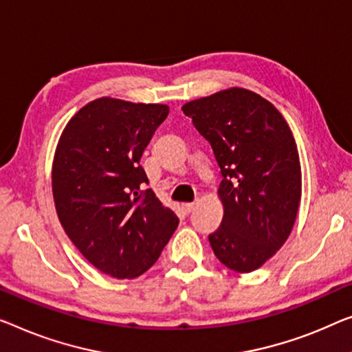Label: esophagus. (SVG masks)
<instances>
[{
	"label": "esophagus",
	"mask_w": 352,
	"mask_h": 352,
	"mask_svg": "<svg viewBox=\"0 0 352 352\" xmlns=\"http://www.w3.org/2000/svg\"><path fill=\"white\" fill-rule=\"evenodd\" d=\"M194 207H196V204L194 202H188V204H183V210H185L186 213H190L194 210Z\"/></svg>",
	"instance_id": "esophagus-1"
}]
</instances>
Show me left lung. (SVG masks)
Listing matches in <instances>:
<instances>
[{
	"label": "left lung",
	"instance_id": "8db88e82",
	"mask_svg": "<svg viewBox=\"0 0 352 352\" xmlns=\"http://www.w3.org/2000/svg\"><path fill=\"white\" fill-rule=\"evenodd\" d=\"M221 169V226L208 242L221 264L250 274L289 237L302 196L296 140L274 104L232 87L182 107Z\"/></svg>",
	"mask_w": 352,
	"mask_h": 352
}]
</instances>
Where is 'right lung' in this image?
Wrapping results in <instances>:
<instances>
[{
  "instance_id": "1",
  "label": "right lung",
  "mask_w": 352,
  "mask_h": 352,
  "mask_svg": "<svg viewBox=\"0 0 352 352\" xmlns=\"http://www.w3.org/2000/svg\"><path fill=\"white\" fill-rule=\"evenodd\" d=\"M166 104L98 98L67 122L52 166V191L67 237L90 264L135 278L158 261L177 214L142 190L140 158L164 122Z\"/></svg>"
}]
</instances>
